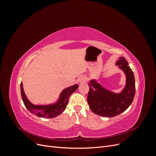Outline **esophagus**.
Listing matches in <instances>:
<instances>
[{
    "label": "esophagus",
    "instance_id": "34e87169",
    "mask_svg": "<svg viewBox=\"0 0 156 156\" xmlns=\"http://www.w3.org/2000/svg\"><path fill=\"white\" fill-rule=\"evenodd\" d=\"M87 81V78L85 77H81L79 79V83H84Z\"/></svg>",
    "mask_w": 156,
    "mask_h": 156
}]
</instances>
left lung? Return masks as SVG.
Masks as SVG:
<instances>
[{"mask_svg": "<svg viewBox=\"0 0 156 156\" xmlns=\"http://www.w3.org/2000/svg\"><path fill=\"white\" fill-rule=\"evenodd\" d=\"M116 65L126 75V85L120 93H115L103 87L96 80L88 84L87 101L92 111L101 116L113 117L120 115L128 108L135 93V81L133 72L124 57H120Z\"/></svg>", "mask_w": 156, "mask_h": 156, "instance_id": "1", "label": "left lung"}]
</instances>
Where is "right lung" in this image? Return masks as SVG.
<instances>
[{
  "instance_id": "right-lung-1",
  "label": "right lung",
  "mask_w": 156,
  "mask_h": 156,
  "mask_svg": "<svg viewBox=\"0 0 156 156\" xmlns=\"http://www.w3.org/2000/svg\"><path fill=\"white\" fill-rule=\"evenodd\" d=\"M78 87V84H74L72 87L65 88L60 93L57 101L53 104L46 105H36L32 104L28 100L25 95L22 82L21 83V94L24 105L29 111L38 117L51 119V118H55L58 116L66 109L68 103L69 96L71 94L76 90Z\"/></svg>"
}]
</instances>
